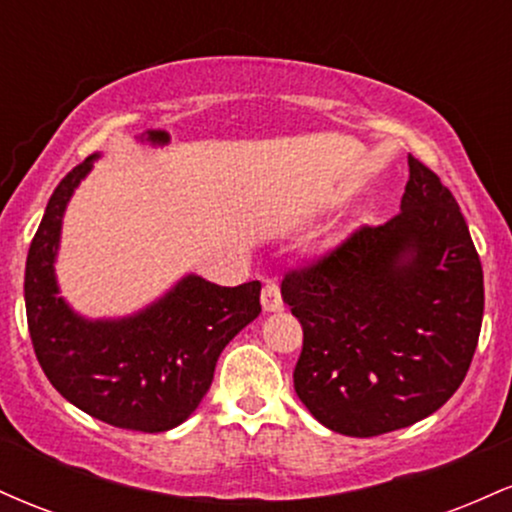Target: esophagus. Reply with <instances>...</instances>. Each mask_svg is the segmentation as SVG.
Here are the masks:
<instances>
[{
	"mask_svg": "<svg viewBox=\"0 0 512 512\" xmlns=\"http://www.w3.org/2000/svg\"><path fill=\"white\" fill-rule=\"evenodd\" d=\"M262 308L267 313H274V310L284 308V301H281V289L276 281H267L262 289Z\"/></svg>",
	"mask_w": 512,
	"mask_h": 512,
	"instance_id": "esophagus-1",
	"label": "esophagus"
}]
</instances>
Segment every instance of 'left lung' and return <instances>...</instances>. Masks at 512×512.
<instances>
[{"instance_id": "obj_1", "label": "left lung", "mask_w": 512, "mask_h": 512, "mask_svg": "<svg viewBox=\"0 0 512 512\" xmlns=\"http://www.w3.org/2000/svg\"><path fill=\"white\" fill-rule=\"evenodd\" d=\"M402 211L289 269L303 327L293 387L322 426L383 436L438 411L477 351L484 272L460 204L409 156Z\"/></svg>"}]
</instances>
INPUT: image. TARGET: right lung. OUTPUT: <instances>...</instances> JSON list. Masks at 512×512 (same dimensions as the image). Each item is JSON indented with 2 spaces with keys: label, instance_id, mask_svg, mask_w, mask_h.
<instances>
[{
  "label": "right lung",
  "instance_id": "add662e5",
  "mask_svg": "<svg viewBox=\"0 0 512 512\" xmlns=\"http://www.w3.org/2000/svg\"><path fill=\"white\" fill-rule=\"evenodd\" d=\"M93 158L60 180L28 248V332L43 373L74 407L115 428L161 433L182 424L207 395L223 346L262 313V284L216 286L187 276L137 317H76L57 296L52 262L64 207Z\"/></svg>",
  "mask_w": 512,
  "mask_h": 512
}]
</instances>
